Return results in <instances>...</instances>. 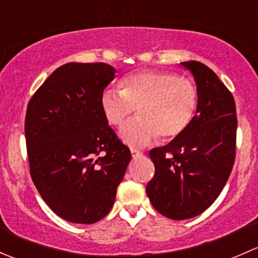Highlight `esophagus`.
Wrapping results in <instances>:
<instances>
[{"instance_id":"34e87169","label":"esophagus","mask_w":258,"mask_h":258,"mask_svg":"<svg viewBox=\"0 0 258 258\" xmlns=\"http://www.w3.org/2000/svg\"><path fill=\"white\" fill-rule=\"evenodd\" d=\"M131 155H132V158H139V157H141L142 155H144V152H141V151L135 150V148H132V150H131Z\"/></svg>"}]
</instances>
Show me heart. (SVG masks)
<instances>
[{"instance_id": "b5f03b06", "label": "heart", "mask_w": 258, "mask_h": 258, "mask_svg": "<svg viewBox=\"0 0 258 258\" xmlns=\"http://www.w3.org/2000/svg\"><path fill=\"white\" fill-rule=\"evenodd\" d=\"M199 105V91L191 80L161 70H146L126 76L119 91L105 90L101 108L112 126H121L135 110L139 117L122 127L119 136L135 147L158 137L172 140L191 124Z\"/></svg>"}]
</instances>
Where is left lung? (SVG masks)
<instances>
[{
    "instance_id": "obj_1",
    "label": "left lung",
    "mask_w": 258,
    "mask_h": 258,
    "mask_svg": "<svg viewBox=\"0 0 258 258\" xmlns=\"http://www.w3.org/2000/svg\"><path fill=\"white\" fill-rule=\"evenodd\" d=\"M181 64L196 82V116L183 134L150 151L155 176L146 187L152 206L171 220H187L209 209L230 177L236 156L232 93L206 64Z\"/></svg>"
}]
</instances>
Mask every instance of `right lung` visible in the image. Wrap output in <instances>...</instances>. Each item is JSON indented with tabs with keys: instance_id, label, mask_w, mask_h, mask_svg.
I'll return each mask as SVG.
<instances>
[{
	"instance_id": "add662e5",
	"label": "right lung",
	"mask_w": 258,
	"mask_h": 258,
	"mask_svg": "<svg viewBox=\"0 0 258 258\" xmlns=\"http://www.w3.org/2000/svg\"><path fill=\"white\" fill-rule=\"evenodd\" d=\"M114 72L103 62H70L28 102L25 136L31 177L49 209L69 222L102 220L131 161L130 148L101 108Z\"/></svg>"
}]
</instances>
